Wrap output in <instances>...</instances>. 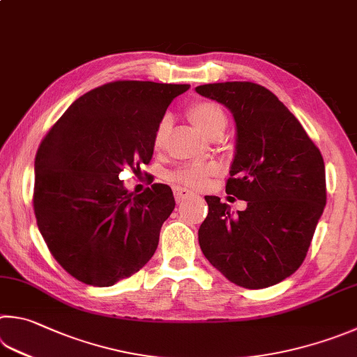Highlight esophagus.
I'll return each mask as SVG.
<instances>
[{"mask_svg":"<svg viewBox=\"0 0 357 357\" xmlns=\"http://www.w3.org/2000/svg\"><path fill=\"white\" fill-rule=\"evenodd\" d=\"M173 193H174V198H176L178 203H181V201H184L187 198L193 197V192H190L189 189H184V187H174Z\"/></svg>","mask_w":357,"mask_h":357,"instance_id":"34e87169","label":"esophagus"}]
</instances>
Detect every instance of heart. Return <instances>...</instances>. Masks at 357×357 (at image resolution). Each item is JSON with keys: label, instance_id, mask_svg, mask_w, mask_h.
<instances>
[{"label": "heart", "instance_id": "heart-1", "mask_svg": "<svg viewBox=\"0 0 357 357\" xmlns=\"http://www.w3.org/2000/svg\"><path fill=\"white\" fill-rule=\"evenodd\" d=\"M187 116H189V120L193 123V126H195L201 134L206 135V137H211V135L215 132L225 131L226 115L223 112V109L212 101L193 102V105L187 109ZM168 132H170V119L164 116V119L158 123L156 129H154V150L160 151L162 148L165 146ZM217 172V164H213V162H201V164L179 167L176 172H173L170 174V179H173L174 183L189 187H203L207 183V179L213 176Z\"/></svg>", "mask_w": 357, "mask_h": 357}]
</instances>
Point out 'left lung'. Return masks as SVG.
Returning a JSON list of instances; mask_svg holds the SVG:
<instances>
[{"mask_svg":"<svg viewBox=\"0 0 357 357\" xmlns=\"http://www.w3.org/2000/svg\"><path fill=\"white\" fill-rule=\"evenodd\" d=\"M195 90L234 116L226 193L248 201L234 213L218 197H204L209 212L198 231L201 251L237 286H275L300 268L325 209L321 153L295 115L259 84L215 82Z\"/></svg>","mask_w":357,"mask_h":357,"instance_id":"1","label":"left lung"}]
</instances>
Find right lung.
Instances as JSON below:
<instances>
[{"mask_svg":"<svg viewBox=\"0 0 357 357\" xmlns=\"http://www.w3.org/2000/svg\"><path fill=\"white\" fill-rule=\"evenodd\" d=\"M189 84L115 81L79 96L45 135L34 162L38 231L62 268L109 287L150 261L173 192L129 193L119 174L153 158V135Z\"/></svg>","mask_w":357,"mask_h":357,"instance_id":"obj_1","label":"right lung"}]
</instances>
